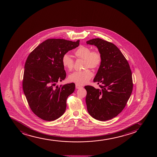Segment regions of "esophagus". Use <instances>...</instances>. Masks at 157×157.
Listing matches in <instances>:
<instances>
[{"label":"esophagus","instance_id":"34e87169","mask_svg":"<svg viewBox=\"0 0 157 157\" xmlns=\"http://www.w3.org/2000/svg\"><path fill=\"white\" fill-rule=\"evenodd\" d=\"M75 87L76 89H79V88H82L83 87L81 86H80V85H78L77 84H76Z\"/></svg>","mask_w":157,"mask_h":157}]
</instances>
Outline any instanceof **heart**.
I'll list each match as a JSON object with an SVG mask.
<instances>
[{
	"instance_id": "1",
	"label": "heart",
	"mask_w": 157,
	"mask_h": 157,
	"mask_svg": "<svg viewBox=\"0 0 157 157\" xmlns=\"http://www.w3.org/2000/svg\"><path fill=\"white\" fill-rule=\"evenodd\" d=\"M74 54L78 59H84V69H96L101 65V56L98 51H91L87 47L81 46L75 51ZM62 63L64 69L71 71L74 67V60L68 54L63 55ZM93 74L89 69L79 72H75L69 75L68 79L71 82L78 85H85L92 78Z\"/></svg>"
}]
</instances>
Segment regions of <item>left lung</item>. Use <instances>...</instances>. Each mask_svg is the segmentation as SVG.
<instances>
[{
	"instance_id": "left-lung-1",
	"label": "left lung",
	"mask_w": 157,
	"mask_h": 157,
	"mask_svg": "<svg viewBox=\"0 0 157 157\" xmlns=\"http://www.w3.org/2000/svg\"><path fill=\"white\" fill-rule=\"evenodd\" d=\"M98 48L101 62L94 82L99 88L87 85L86 103L88 113L98 121L117 116L126 106L132 94L133 83L129 64L113 43L99 38L86 41Z\"/></svg>"
}]
</instances>
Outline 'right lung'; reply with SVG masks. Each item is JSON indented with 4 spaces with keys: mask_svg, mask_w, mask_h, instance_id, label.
I'll list each match as a JSON object with an SVG mask.
<instances>
[{
    "mask_svg": "<svg viewBox=\"0 0 157 157\" xmlns=\"http://www.w3.org/2000/svg\"><path fill=\"white\" fill-rule=\"evenodd\" d=\"M61 39H49L36 48L25 61L22 81L24 94L31 110L46 121L61 117L67 107V99L75 90L73 83L59 86L66 78L62 63L63 55L79 45Z\"/></svg>",
    "mask_w": 157,
    "mask_h": 157,
    "instance_id": "obj_1",
    "label": "right lung"
}]
</instances>
